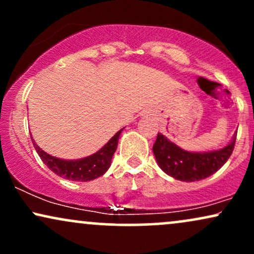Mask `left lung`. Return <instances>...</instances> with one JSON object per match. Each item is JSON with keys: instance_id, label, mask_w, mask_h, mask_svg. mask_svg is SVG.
I'll list each match as a JSON object with an SVG mask.
<instances>
[{"instance_id": "1", "label": "left lung", "mask_w": 254, "mask_h": 254, "mask_svg": "<svg viewBox=\"0 0 254 254\" xmlns=\"http://www.w3.org/2000/svg\"><path fill=\"white\" fill-rule=\"evenodd\" d=\"M237 135L222 149L194 153L184 150L162 133H157L153 145L159 167L168 176L182 182H198L212 176L226 164L234 149Z\"/></svg>"}]
</instances>
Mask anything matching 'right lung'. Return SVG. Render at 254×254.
I'll return each instance as SVG.
<instances>
[{"instance_id": "1", "label": "right lung", "mask_w": 254, "mask_h": 254, "mask_svg": "<svg viewBox=\"0 0 254 254\" xmlns=\"http://www.w3.org/2000/svg\"><path fill=\"white\" fill-rule=\"evenodd\" d=\"M123 129L119 130L97 153L77 160H63L52 156L50 154L45 153L43 149H40L32 136L31 139L38 155L55 174H57L58 177H62L63 179L71 180V182H89V180L101 177L110 168L111 160H112L113 154L117 149L119 136H121Z\"/></svg>"}]
</instances>
